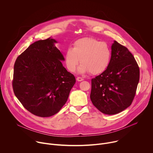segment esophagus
I'll list each match as a JSON object with an SVG mask.
<instances>
[{"label": "esophagus", "mask_w": 153, "mask_h": 153, "mask_svg": "<svg viewBox=\"0 0 153 153\" xmlns=\"http://www.w3.org/2000/svg\"><path fill=\"white\" fill-rule=\"evenodd\" d=\"M84 80V79H83V78L80 77H77V80L79 81V82H81V81H82V80Z\"/></svg>", "instance_id": "34e87169"}]
</instances>
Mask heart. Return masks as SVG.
<instances>
[{
	"instance_id": "obj_1",
	"label": "heart",
	"mask_w": 153,
	"mask_h": 153,
	"mask_svg": "<svg viewBox=\"0 0 153 153\" xmlns=\"http://www.w3.org/2000/svg\"><path fill=\"white\" fill-rule=\"evenodd\" d=\"M111 57V49L106 42L92 37H84L76 40L73 48L67 50L64 60L67 68L71 72L76 70L80 61L79 73L90 71L93 74H97L108 67Z\"/></svg>"
}]
</instances>
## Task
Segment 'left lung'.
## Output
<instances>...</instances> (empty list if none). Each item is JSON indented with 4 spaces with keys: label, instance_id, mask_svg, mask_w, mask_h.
Returning <instances> with one entry per match:
<instances>
[{
    "label": "left lung",
    "instance_id": "8db88e82",
    "mask_svg": "<svg viewBox=\"0 0 153 153\" xmlns=\"http://www.w3.org/2000/svg\"><path fill=\"white\" fill-rule=\"evenodd\" d=\"M139 77V68L133 55L114 40L108 67L91 80L93 104L105 114L120 113L131 104Z\"/></svg>",
    "mask_w": 153,
    "mask_h": 153
}]
</instances>
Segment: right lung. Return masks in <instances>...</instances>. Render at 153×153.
<instances>
[{"label": "right lung", "instance_id": "add662e5", "mask_svg": "<svg viewBox=\"0 0 153 153\" xmlns=\"http://www.w3.org/2000/svg\"><path fill=\"white\" fill-rule=\"evenodd\" d=\"M51 37L35 42L17 58L13 88L24 108L39 117L57 113L76 83L62 63L64 57Z\"/></svg>", "mask_w": 153, "mask_h": 153}]
</instances>
